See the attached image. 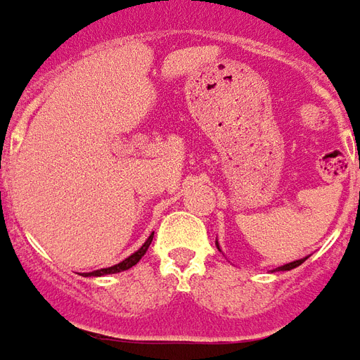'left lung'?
<instances>
[{
	"label": "left lung",
	"mask_w": 360,
	"mask_h": 360,
	"mask_svg": "<svg viewBox=\"0 0 360 360\" xmlns=\"http://www.w3.org/2000/svg\"><path fill=\"white\" fill-rule=\"evenodd\" d=\"M216 248L220 250V245H218V240H216ZM222 251V250H220ZM308 257H302V259H296V261H292V263H286V265H281V267H276L275 271H290V269H296V267H300L302 265L304 261H306Z\"/></svg>",
	"instance_id": "left-lung-1"
}]
</instances>
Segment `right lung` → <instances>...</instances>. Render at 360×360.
I'll return each instance as SVG.
<instances>
[{
	"instance_id": "obj_1",
	"label": "right lung",
	"mask_w": 360,
	"mask_h": 360,
	"mask_svg": "<svg viewBox=\"0 0 360 360\" xmlns=\"http://www.w3.org/2000/svg\"><path fill=\"white\" fill-rule=\"evenodd\" d=\"M152 240H154V232L150 233V238L144 241V245L140 248L138 251H134L132 255H128L124 261H120V263H117V265H112V267H107V269H97V271H93V273H85V276H103V275H112V273H120V271H127V269L134 267L140 259L144 257V253L148 251V248H150V243H152Z\"/></svg>"
}]
</instances>
